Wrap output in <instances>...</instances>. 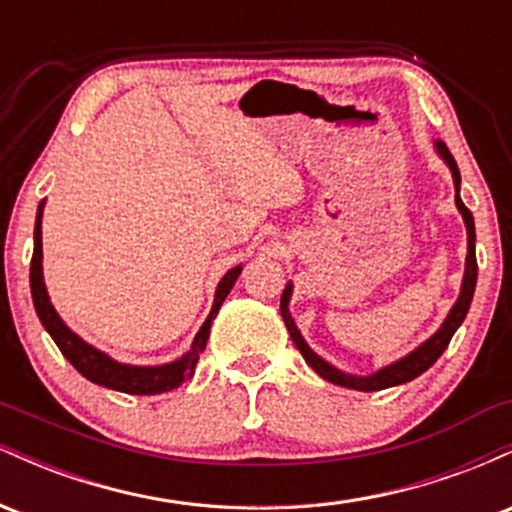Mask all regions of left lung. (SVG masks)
I'll use <instances>...</instances> for the list:
<instances>
[{"instance_id": "left-lung-1", "label": "left lung", "mask_w": 512, "mask_h": 512, "mask_svg": "<svg viewBox=\"0 0 512 512\" xmlns=\"http://www.w3.org/2000/svg\"><path fill=\"white\" fill-rule=\"evenodd\" d=\"M436 151H438V156L445 161V166L450 168L452 182H455V204L462 214L464 228H467V260H464V276H462L460 296H457V301L450 308V313L443 320V325H440L436 334H431L424 344L416 346L414 351H409V354L399 358V361H392L390 366L375 370V373L351 375V373H344V370L334 368L332 363H327L322 356H317L315 351L308 346V342L303 339V334L296 327V322H293L291 310H289L291 293H293V284L289 281L284 293H281V317H284L286 330H289L293 344H296L298 351L303 354L305 363H308V366L313 368L320 378H325L327 383L349 387V390H358V392H378V390H387V387L409 383V380L419 378L421 373H426V370L438 361L440 354L448 349L452 334L457 332V327L462 325L464 317H467V313H469V305H472V298H474V289H477V250H474L477 233H474V216H472V211L464 207V202L460 199V170H457V163L448 151V146H445L443 142H436Z\"/></svg>"}]
</instances>
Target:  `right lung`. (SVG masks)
Here are the masks:
<instances>
[{"mask_svg": "<svg viewBox=\"0 0 512 512\" xmlns=\"http://www.w3.org/2000/svg\"><path fill=\"white\" fill-rule=\"evenodd\" d=\"M43 207L45 199L38 204V216H35V231H33V260H31V296H33V305L35 313H38L40 322L48 330L52 337V342L60 346V351L64 354L72 366L84 375L86 380L91 383L108 387V390H117V392H127V395H161V392L175 390L180 387L185 380H190L195 375V366L199 361V354L204 351L209 339V330L214 317L219 315L221 303L226 301V296L231 293L233 284L243 272V267H233L223 274V279L219 281L214 293V305H211V313L204 325L199 327L195 342H192L190 351H185L180 358L170 363H161V366H132V363H120L115 358H110L105 351L96 349L93 344L84 342L79 334L69 330L64 325V320L57 315L55 305L50 303L48 289H45V279H43Z\"/></svg>", "mask_w": 512, "mask_h": 512, "instance_id": "right-lung-1", "label": "right lung"}]
</instances>
